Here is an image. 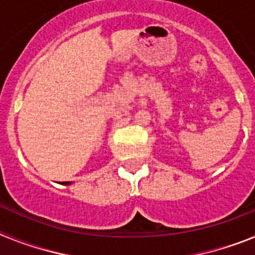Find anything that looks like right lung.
Listing matches in <instances>:
<instances>
[{
	"instance_id": "add662e5",
	"label": "right lung",
	"mask_w": 255,
	"mask_h": 255,
	"mask_svg": "<svg viewBox=\"0 0 255 255\" xmlns=\"http://www.w3.org/2000/svg\"><path fill=\"white\" fill-rule=\"evenodd\" d=\"M64 184H65V185H69L70 182H69V181H66V182H64Z\"/></svg>"
}]
</instances>
